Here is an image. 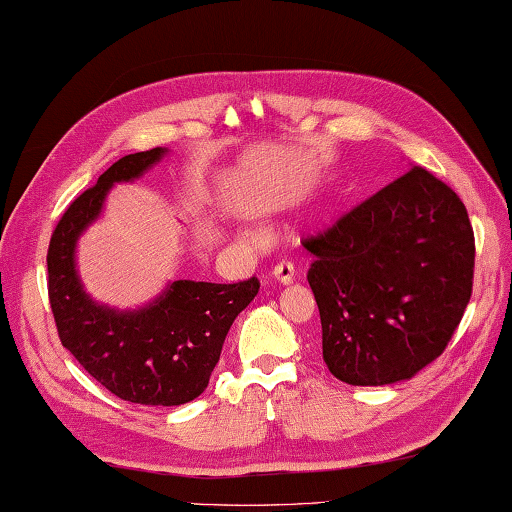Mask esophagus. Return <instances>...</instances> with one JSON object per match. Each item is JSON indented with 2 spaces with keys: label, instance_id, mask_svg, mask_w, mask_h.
<instances>
[{
  "label": "esophagus",
  "instance_id": "1",
  "mask_svg": "<svg viewBox=\"0 0 512 512\" xmlns=\"http://www.w3.org/2000/svg\"><path fill=\"white\" fill-rule=\"evenodd\" d=\"M272 277L283 285H290V283H294V266L290 264V261H281V264L274 266Z\"/></svg>",
  "mask_w": 512,
  "mask_h": 512
}]
</instances>
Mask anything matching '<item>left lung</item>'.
Wrapping results in <instances>:
<instances>
[{
    "label": "left lung",
    "mask_w": 512,
    "mask_h": 512,
    "mask_svg": "<svg viewBox=\"0 0 512 512\" xmlns=\"http://www.w3.org/2000/svg\"><path fill=\"white\" fill-rule=\"evenodd\" d=\"M322 322V357L339 381L391 385L448 346L474 285V229L458 194L413 166L333 227L303 240Z\"/></svg>",
    "instance_id": "left-lung-1"
}]
</instances>
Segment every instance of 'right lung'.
<instances>
[{
    "instance_id": "add662e5",
    "label": "right lung",
    "mask_w": 512,
    "mask_h": 512,
    "mask_svg": "<svg viewBox=\"0 0 512 512\" xmlns=\"http://www.w3.org/2000/svg\"><path fill=\"white\" fill-rule=\"evenodd\" d=\"M164 153L155 147L114 162L67 207L47 251L49 305L62 346L114 396L151 406L201 396L233 320L259 292L257 277L240 283L175 281L138 311L97 305L84 292L75 270L77 238L99 216L112 183L140 177Z\"/></svg>"
}]
</instances>
